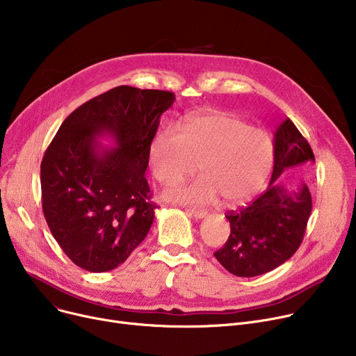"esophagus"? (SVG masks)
Instances as JSON below:
<instances>
[{"instance_id": "1", "label": "esophagus", "mask_w": 356, "mask_h": 356, "mask_svg": "<svg viewBox=\"0 0 356 356\" xmlns=\"http://www.w3.org/2000/svg\"><path fill=\"white\" fill-rule=\"evenodd\" d=\"M186 212H188L191 216H193V218H196V219H203L204 216H207V212L200 211V209H188Z\"/></svg>"}]
</instances>
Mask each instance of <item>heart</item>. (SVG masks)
I'll use <instances>...</instances> for the list:
<instances>
[{
	"label": "heart",
	"mask_w": 356,
	"mask_h": 356,
	"mask_svg": "<svg viewBox=\"0 0 356 356\" xmlns=\"http://www.w3.org/2000/svg\"><path fill=\"white\" fill-rule=\"evenodd\" d=\"M154 177L173 184L196 172L202 176L164 192L170 202L239 204L263 188L274 161V143L250 122L229 114H209L186 121L183 134L175 127L157 131L148 147Z\"/></svg>",
	"instance_id": "heart-1"
}]
</instances>
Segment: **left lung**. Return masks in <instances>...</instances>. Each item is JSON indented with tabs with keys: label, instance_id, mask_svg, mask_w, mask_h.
<instances>
[{
	"label": "left lung",
	"instance_id": "1",
	"mask_svg": "<svg viewBox=\"0 0 356 356\" xmlns=\"http://www.w3.org/2000/svg\"><path fill=\"white\" fill-rule=\"evenodd\" d=\"M314 154L290 118L274 134V168L267 191L247 208L228 212L231 235L213 255L231 274L255 277L282 264L300 247L312 212L306 184L290 191L280 183L284 172L309 167Z\"/></svg>",
	"mask_w": 356,
	"mask_h": 356
}]
</instances>
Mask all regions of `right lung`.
I'll return each mask as SVG.
<instances>
[{
    "instance_id": "add662e5",
    "label": "right lung",
    "mask_w": 356,
    "mask_h": 356,
    "mask_svg": "<svg viewBox=\"0 0 356 356\" xmlns=\"http://www.w3.org/2000/svg\"><path fill=\"white\" fill-rule=\"evenodd\" d=\"M175 99L173 92L117 86L74 109L46 149L43 213L78 267L117 268L152 228L157 204L144 176L148 147Z\"/></svg>"
}]
</instances>
